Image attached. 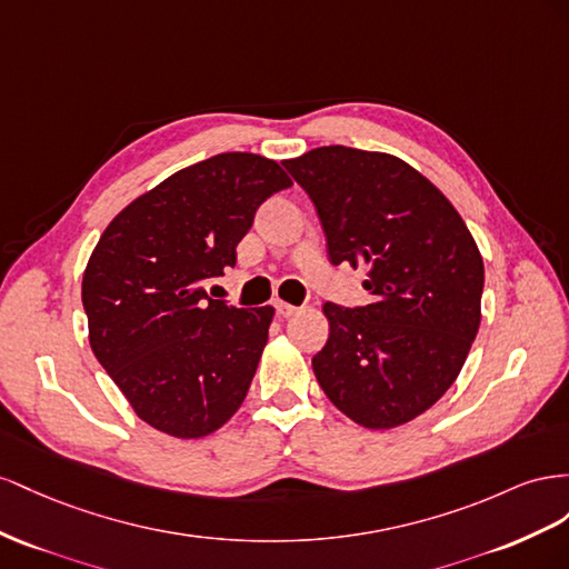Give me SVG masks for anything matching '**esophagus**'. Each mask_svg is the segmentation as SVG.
I'll list each match as a JSON object with an SVG mask.
<instances>
[{"label": "esophagus", "mask_w": 569, "mask_h": 569, "mask_svg": "<svg viewBox=\"0 0 569 569\" xmlns=\"http://www.w3.org/2000/svg\"><path fill=\"white\" fill-rule=\"evenodd\" d=\"M273 307H276V312H279V317H283V319L298 315V307H296V305H288V302H283V300H276Z\"/></svg>", "instance_id": "obj_1"}]
</instances>
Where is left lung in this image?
Segmentation results:
<instances>
[{
	"instance_id": "1",
	"label": "left lung",
	"mask_w": 569,
	"mask_h": 569,
	"mask_svg": "<svg viewBox=\"0 0 569 569\" xmlns=\"http://www.w3.org/2000/svg\"><path fill=\"white\" fill-rule=\"evenodd\" d=\"M310 194L331 264L362 267L371 302L323 305L312 369L336 408L391 429L441 398L481 321L483 259L458 209L402 159L329 144L283 161Z\"/></svg>"
}]
</instances>
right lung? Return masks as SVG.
<instances>
[{"label":"right lung","mask_w":569,"mask_h":569,"mask_svg":"<svg viewBox=\"0 0 569 569\" xmlns=\"http://www.w3.org/2000/svg\"><path fill=\"white\" fill-rule=\"evenodd\" d=\"M293 181L273 159L223 152L176 171L107 226L83 273L90 346L136 415L176 438L233 417L273 307L212 300L257 209Z\"/></svg>","instance_id":"right-lung-1"}]
</instances>
